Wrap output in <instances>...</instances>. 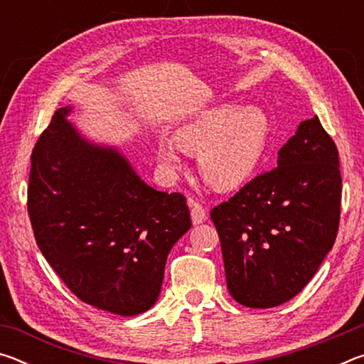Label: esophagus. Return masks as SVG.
<instances>
[{
    "mask_svg": "<svg viewBox=\"0 0 364 364\" xmlns=\"http://www.w3.org/2000/svg\"><path fill=\"white\" fill-rule=\"evenodd\" d=\"M191 220H193L194 225H200L207 220L205 208L202 207L199 202H193V204H191Z\"/></svg>",
    "mask_w": 364,
    "mask_h": 364,
    "instance_id": "34e87169",
    "label": "esophagus"
}]
</instances>
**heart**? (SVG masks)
Returning a JSON list of instances; mask_svg holds the SVG:
<instances>
[{"label": "heart", "mask_w": 364, "mask_h": 364, "mask_svg": "<svg viewBox=\"0 0 364 364\" xmlns=\"http://www.w3.org/2000/svg\"><path fill=\"white\" fill-rule=\"evenodd\" d=\"M268 141L269 122L263 110L228 102L181 127L175 141L160 139L157 162L165 175L173 176L183 167L181 151L199 156V171L208 186L232 191L255 175Z\"/></svg>", "instance_id": "heart-1"}]
</instances>
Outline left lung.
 <instances>
[{
    "label": "left lung",
    "mask_w": 364,
    "mask_h": 364,
    "mask_svg": "<svg viewBox=\"0 0 364 364\" xmlns=\"http://www.w3.org/2000/svg\"><path fill=\"white\" fill-rule=\"evenodd\" d=\"M341 197L338 151L315 115L281 147L278 167L212 208L232 299L273 308L295 297L334 245Z\"/></svg>",
    "instance_id": "1"
}]
</instances>
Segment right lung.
Instances as JSON below:
<instances>
[{
    "instance_id": "right-lung-1",
    "label": "right lung",
    "mask_w": 364,
    "mask_h": 364,
    "mask_svg": "<svg viewBox=\"0 0 364 364\" xmlns=\"http://www.w3.org/2000/svg\"><path fill=\"white\" fill-rule=\"evenodd\" d=\"M70 112H54L30 157L36 244L85 304L139 315L157 301L170 250L191 228L186 197L147 186L115 147L86 141Z\"/></svg>"
}]
</instances>
